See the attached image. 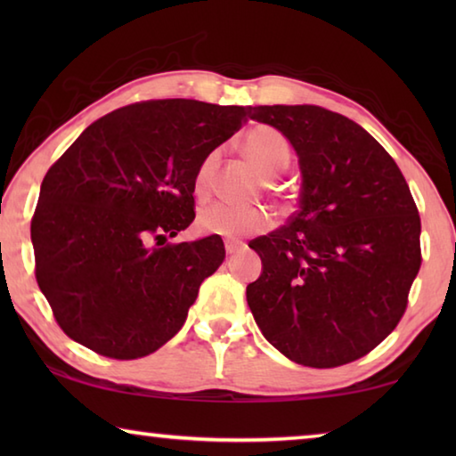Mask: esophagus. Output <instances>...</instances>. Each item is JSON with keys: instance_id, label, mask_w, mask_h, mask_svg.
<instances>
[{"instance_id": "obj_1", "label": "esophagus", "mask_w": 456, "mask_h": 456, "mask_svg": "<svg viewBox=\"0 0 456 456\" xmlns=\"http://www.w3.org/2000/svg\"><path fill=\"white\" fill-rule=\"evenodd\" d=\"M245 247V243L243 241H235V239H227L225 241V249H227V253L229 256H233V253H239Z\"/></svg>"}]
</instances>
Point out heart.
<instances>
[{
	"mask_svg": "<svg viewBox=\"0 0 456 456\" xmlns=\"http://www.w3.org/2000/svg\"><path fill=\"white\" fill-rule=\"evenodd\" d=\"M245 157L256 165L265 179H275L289 165L291 151L285 138L272 126H256L243 138ZM217 152L207 154L200 160L195 173V191L205 197L211 189L215 168H217ZM273 225L272 215L259 207H229L225 203H213L205 207L197 217V229L205 235L239 239L256 235Z\"/></svg>",
	"mask_w": 456,
	"mask_h": 456,
	"instance_id": "obj_1",
	"label": "heart"
}]
</instances>
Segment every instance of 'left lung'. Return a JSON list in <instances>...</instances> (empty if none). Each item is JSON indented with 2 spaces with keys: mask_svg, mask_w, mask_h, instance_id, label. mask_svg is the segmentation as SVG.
<instances>
[{
  "mask_svg": "<svg viewBox=\"0 0 456 456\" xmlns=\"http://www.w3.org/2000/svg\"><path fill=\"white\" fill-rule=\"evenodd\" d=\"M249 112L293 144L304 183L289 221L249 243L264 272L247 285V304L283 356L350 364L406 312L422 264L411 189L384 146L342 114L312 104Z\"/></svg>",
  "mask_w": 456,
  "mask_h": 456,
  "instance_id": "8db88e82",
  "label": "left lung"
}]
</instances>
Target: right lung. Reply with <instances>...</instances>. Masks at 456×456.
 <instances>
[{
  "label": "right lung",
  "mask_w": 456,
  "mask_h": 456,
  "mask_svg": "<svg viewBox=\"0 0 456 456\" xmlns=\"http://www.w3.org/2000/svg\"><path fill=\"white\" fill-rule=\"evenodd\" d=\"M249 108L144 100L84 130L45 173L32 217L36 280L68 338L136 360L187 320L225 259L221 237L171 243L195 219V173Z\"/></svg>",
  "instance_id": "right-lung-1"
}]
</instances>
